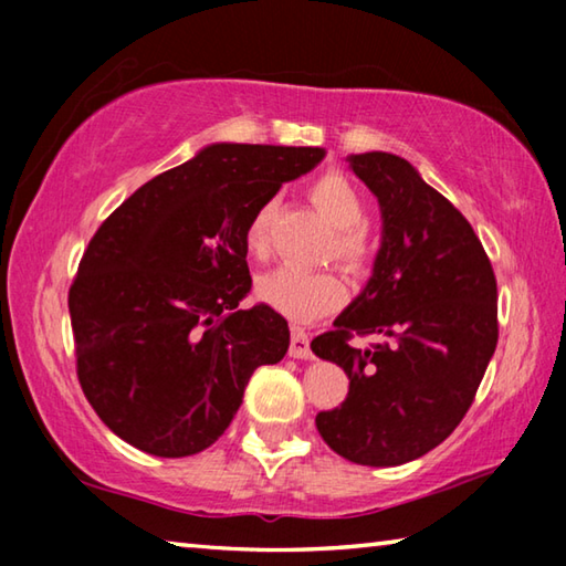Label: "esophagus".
Returning <instances> with one entry per match:
<instances>
[{
  "mask_svg": "<svg viewBox=\"0 0 566 566\" xmlns=\"http://www.w3.org/2000/svg\"><path fill=\"white\" fill-rule=\"evenodd\" d=\"M290 357L294 359H310L312 349H310V334L300 327H292V342H290Z\"/></svg>",
  "mask_w": 566,
  "mask_h": 566,
  "instance_id": "34e87169",
  "label": "esophagus"
}]
</instances>
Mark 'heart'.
I'll use <instances>...</instances> for the list:
<instances>
[{
	"mask_svg": "<svg viewBox=\"0 0 566 566\" xmlns=\"http://www.w3.org/2000/svg\"><path fill=\"white\" fill-rule=\"evenodd\" d=\"M312 202L329 217L334 227H339V256L354 270L369 262L371 247L369 239L359 227L367 207L352 181L339 171H324L310 187ZM270 222L272 202H264L254 209L244 229V242L252 254H264L270 247ZM256 300L272 306L274 312L284 314L294 322L319 319L332 310H337L344 300V284L327 272H306L300 266H280L256 282Z\"/></svg>",
	"mask_w": 566,
	"mask_h": 566,
	"instance_id": "1",
	"label": "heart"
}]
</instances>
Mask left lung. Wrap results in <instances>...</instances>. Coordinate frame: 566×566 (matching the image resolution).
<instances>
[{"mask_svg":"<svg viewBox=\"0 0 566 566\" xmlns=\"http://www.w3.org/2000/svg\"><path fill=\"white\" fill-rule=\"evenodd\" d=\"M381 209V247L367 286L312 339L319 359L349 377L347 399L319 411L317 429L339 457L397 467L454 432L496 349V280L462 212L389 151L347 157ZM357 333L380 337L352 348Z\"/></svg>","mask_w":566,"mask_h":566,"instance_id":"1","label":"left lung"}]
</instances>
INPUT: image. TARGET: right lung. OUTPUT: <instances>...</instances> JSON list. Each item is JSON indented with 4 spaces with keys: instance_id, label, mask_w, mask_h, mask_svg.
I'll return each mask as SVG.
<instances>
[{
    "instance_id": "right-lung-1",
    "label": "right lung",
    "mask_w": 566,
    "mask_h": 566,
    "mask_svg": "<svg viewBox=\"0 0 566 566\" xmlns=\"http://www.w3.org/2000/svg\"><path fill=\"white\" fill-rule=\"evenodd\" d=\"M319 147L209 145L142 185L104 219L70 286L76 377L124 442L155 457L212 447L249 377L290 349L252 290L244 229Z\"/></svg>"
}]
</instances>
